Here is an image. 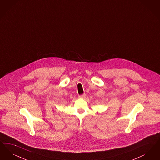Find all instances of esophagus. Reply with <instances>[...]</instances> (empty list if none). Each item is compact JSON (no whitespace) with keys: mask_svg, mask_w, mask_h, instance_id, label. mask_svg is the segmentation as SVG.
I'll use <instances>...</instances> for the list:
<instances>
[{"mask_svg":"<svg viewBox=\"0 0 160 160\" xmlns=\"http://www.w3.org/2000/svg\"><path fill=\"white\" fill-rule=\"evenodd\" d=\"M85 94H83V95H81V96H79V98H85Z\"/></svg>","mask_w":160,"mask_h":160,"instance_id":"1","label":"esophagus"}]
</instances>
